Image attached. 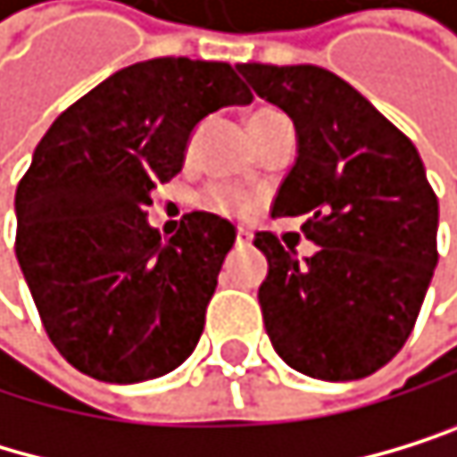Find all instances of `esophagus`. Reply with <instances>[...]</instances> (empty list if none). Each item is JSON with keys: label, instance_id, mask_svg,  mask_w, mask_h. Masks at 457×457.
Returning a JSON list of instances; mask_svg holds the SVG:
<instances>
[{"label": "esophagus", "instance_id": "34e87169", "mask_svg": "<svg viewBox=\"0 0 457 457\" xmlns=\"http://www.w3.org/2000/svg\"><path fill=\"white\" fill-rule=\"evenodd\" d=\"M250 241H253L250 230H244V227H238V230H236V244H238V247H244V244H250Z\"/></svg>", "mask_w": 457, "mask_h": 457}]
</instances>
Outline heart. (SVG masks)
<instances>
[{"instance_id":"obj_1","label":"heart","mask_w":457,"mask_h":457,"mask_svg":"<svg viewBox=\"0 0 457 457\" xmlns=\"http://www.w3.org/2000/svg\"><path fill=\"white\" fill-rule=\"evenodd\" d=\"M272 114H278V112H272V109L253 112L250 114V126L267 120V117H272ZM199 204L204 210H210V213H216V216H247L250 210L255 207V196L247 194V190H241V187H233V185H210V187L202 190Z\"/></svg>"}]
</instances>
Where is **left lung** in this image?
Listing matches in <instances>:
<instances>
[{
	"label": "left lung",
	"mask_w": 457,
	"mask_h": 457,
	"mask_svg": "<svg viewBox=\"0 0 457 457\" xmlns=\"http://www.w3.org/2000/svg\"><path fill=\"white\" fill-rule=\"evenodd\" d=\"M258 97L284 109L297 160L272 216H306L303 263L272 233L255 247L270 340L289 368L326 382L370 377L402 351L438 263V199L416 145L323 67L238 63Z\"/></svg>",
	"instance_id": "obj_1"
}]
</instances>
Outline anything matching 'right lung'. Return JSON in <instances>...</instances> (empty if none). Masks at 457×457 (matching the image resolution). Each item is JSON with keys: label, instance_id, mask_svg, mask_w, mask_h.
Returning <instances> with one entry per match:
<instances>
[{"label": "right lung", "instance_id": "obj_1", "mask_svg": "<svg viewBox=\"0 0 457 457\" xmlns=\"http://www.w3.org/2000/svg\"><path fill=\"white\" fill-rule=\"evenodd\" d=\"M250 100L230 63L151 58L41 137L16 187V258L44 331L80 373L131 385L194 353L236 227L194 210L162 241L145 204L182 170L202 117Z\"/></svg>", "mask_w": 457, "mask_h": 457}]
</instances>
